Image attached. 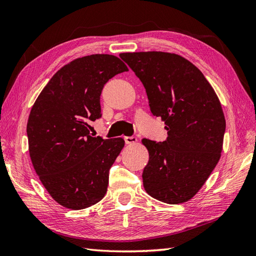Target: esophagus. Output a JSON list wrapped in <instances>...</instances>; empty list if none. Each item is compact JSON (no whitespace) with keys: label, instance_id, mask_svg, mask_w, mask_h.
<instances>
[{"label":"esophagus","instance_id":"1","mask_svg":"<svg viewBox=\"0 0 256 256\" xmlns=\"http://www.w3.org/2000/svg\"><path fill=\"white\" fill-rule=\"evenodd\" d=\"M136 142H138V138L136 136H125L126 144H136Z\"/></svg>","mask_w":256,"mask_h":256}]
</instances>
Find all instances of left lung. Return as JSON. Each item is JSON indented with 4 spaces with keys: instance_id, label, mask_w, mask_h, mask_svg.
<instances>
[{
    "instance_id": "8db88e82",
    "label": "left lung",
    "mask_w": 256,
    "mask_h": 256,
    "mask_svg": "<svg viewBox=\"0 0 256 256\" xmlns=\"http://www.w3.org/2000/svg\"><path fill=\"white\" fill-rule=\"evenodd\" d=\"M120 56L143 83L150 111L166 124L164 142L143 138L150 160L145 191L168 204L184 203L203 187L221 157L226 118L214 90L200 69L175 53Z\"/></svg>"
}]
</instances>
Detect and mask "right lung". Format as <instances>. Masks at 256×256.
<instances>
[{
  "label": "right lung",
  "instance_id": "obj_1",
  "mask_svg": "<svg viewBox=\"0 0 256 256\" xmlns=\"http://www.w3.org/2000/svg\"><path fill=\"white\" fill-rule=\"evenodd\" d=\"M124 72L125 63L110 54L76 58L52 76L30 110V160L46 190L66 208H88L106 194L109 170L125 141L92 136L88 122L102 116L104 84Z\"/></svg>",
  "mask_w": 256,
  "mask_h": 256
}]
</instances>
